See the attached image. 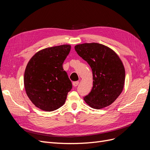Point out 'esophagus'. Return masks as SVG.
Instances as JSON below:
<instances>
[{"mask_svg": "<svg viewBox=\"0 0 150 150\" xmlns=\"http://www.w3.org/2000/svg\"><path fill=\"white\" fill-rule=\"evenodd\" d=\"M72 84H73L74 87H76V86H78V85L79 84V81H74V82L72 83Z\"/></svg>", "mask_w": 150, "mask_h": 150, "instance_id": "esophagus-1", "label": "esophagus"}]
</instances>
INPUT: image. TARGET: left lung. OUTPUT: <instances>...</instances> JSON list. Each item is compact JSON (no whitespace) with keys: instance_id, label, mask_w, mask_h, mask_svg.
Listing matches in <instances>:
<instances>
[{"instance_id":"obj_1","label":"left lung","mask_w":150,"mask_h":150,"mask_svg":"<svg viewBox=\"0 0 150 150\" xmlns=\"http://www.w3.org/2000/svg\"><path fill=\"white\" fill-rule=\"evenodd\" d=\"M74 49L93 71V86L84 101L98 110L110 106L124 87L125 70L120 57L112 49L98 43L78 44Z\"/></svg>"}]
</instances>
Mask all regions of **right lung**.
I'll use <instances>...</instances> for the list:
<instances>
[{
    "mask_svg": "<svg viewBox=\"0 0 150 150\" xmlns=\"http://www.w3.org/2000/svg\"><path fill=\"white\" fill-rule=\"evenodd\" d=\"M71 50L70 45L48 47L30 59L24 72L27 95L34 105L52 111L64 104L72 83L62 67Z\"/></svg>",
    "mask_w": 150,
    "mask_h": 150,
    "instance_id": "right-lung-1",
    "label": "right lung"
}]
</instances>
